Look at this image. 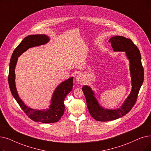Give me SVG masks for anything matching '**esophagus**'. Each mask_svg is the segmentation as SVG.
I'll use <instances>...</instances> for the list:
<instances>
[{
	"mask_svg": "<svg viewBox=\"0 0 151 151\" xmlns=\"http://www.w3.org/2000/svg\"><path fill=\"white\" fill-rule=\"evenodd\" d=\"M76 81L79 84H82L84 81V78L83 75H82L81 73L79 74V75H78L76 76Z\"/></svg>",
	"mask_w": 151,
	"mask_h": 151,
	"instance_id": "obj_1",
	"label": "esophagus"
}]
</instances>
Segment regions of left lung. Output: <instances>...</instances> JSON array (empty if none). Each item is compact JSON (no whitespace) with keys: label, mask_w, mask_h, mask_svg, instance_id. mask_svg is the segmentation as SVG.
<instances>
[{"label":"left lung","mask_w":151,"mask_h":151,"mask_svg":"<svg viewBox=\"0 0 151 151\" xmlns=\"http://www.w3.org/2000/svg\"><path fill=\"white\" fill-rule=\"evenodd\" d=\"M115 52H125L129 62L130 76L132 77V91L120 108L108 109L101 106L95 93L88 85H84L82 90L86 97L87 107L92 117L97 121L107 122L123 116L132 110L136 103L137 94L144 81V69L141 63L140 52L130 39L121 36L111 37L109 41Z\"/></svg>","instance_id":"1"}]
</instances>
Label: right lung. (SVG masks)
Here are the masks:
<instances>
[{"label": "right lung", "instance_id": "right-lung-1", "mask_svg": "<svg viewBox=\"0 0 151 151\" xmlns=\"http://www.w3.org/2000/svg\"><path fill=\"white\" fill-rule=\"evenodd\" d=\"M49 41L50 38L49 36L45 35H32L25 37L12 54L10 58L9 74V84L10 91L19 106L31 120L45 123H55L60 119L65 110L64 100L67 94L73 89V77H70L57 86L52 94L50 105L48 109L37 110L27 106L19 97L15 85V70L18 57L25 51L31 47L44 45Z\"/></svg>", "mask_w": 151, "mask_h": 151}]
</instances>
